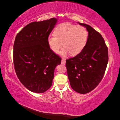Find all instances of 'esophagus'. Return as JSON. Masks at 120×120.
I'll return each mask as SVG.
<instances>
[{
  "label": "esophagus",
  "mask_w": 120,
  "mask_h": 120,
  "mask_svg": "<svg viewBox=\"0 0 120 120\" xmlns=\"http://www.w3.org/2000/svg\"><path fill=\"white\" fill-rule=\"evenodd\" d=\"M62 64H63V65H65V63H66V60H65V58H62Z\"/></svg>",
  "instance_id": "1"
}]
</instances>
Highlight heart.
I'll return each instance as SVG.
<instances>
[{
    "label": "heart",
    "instance_id": "1",
    "mask_svg": "<svg viewBox=\"0 0 120 120\" xmlns=\"http://www.w3.org/2000/svg\"><path fill=\"white\" fill-rule=\"evenodd\" d=\"M55 34H50L47 37V43L50 49L62 55L68 52L74 56L82 51L86 44L88 33L85 27L66 22L60 24L55 29Z\"/></svg>",
    "mask_w": 120,
    "mask_h": 120
}]
</instances>
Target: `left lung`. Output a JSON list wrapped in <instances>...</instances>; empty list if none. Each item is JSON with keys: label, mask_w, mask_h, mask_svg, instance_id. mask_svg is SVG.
I'll list each match as a JSON object with an SVG mask.
<instances>
[{"label": "left lung", "mask_w": 120, "mask_h": 120, "mask_svg": "<svg viewBox=\"0 0 120 120\" xmlns=\"http://www.w3.org/2000/svg\"><path fill=\"white\" fill-rule=\"evenodd\" d=\"M86 28V44L76 56L66 60L70 85L75 91L86 94L101 81L108 65V49L100 34L87 24L78 22Z\"/></svg>", "instance_id": "1"}]
</instances>
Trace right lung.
Returning <instances> with one entry per match:
<instances>
[{
  "instance_id": "add662e5",
  "label": "right lung",
  "mask_w": 120,
  "mask_h": 120,
  "mask_svg": "<svg viewBox=\"0 0 120 120\" xmlns=\"http://www.w3.org/2000/svg\"><path fill=\"white\" fill-rule=\"evenodd\" d=\"M57 19L34 22L19 32L14 44L15 72L22 84L31 92L42 93L51 87L54 70L61 58L50 49L47 37Z\"/></svg>"
}]
</instances>
